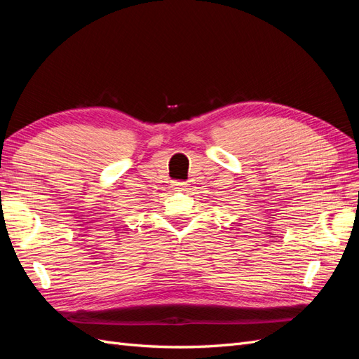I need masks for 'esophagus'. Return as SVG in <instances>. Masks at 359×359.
<instances>
[{
	"instance_id": "esophagus-1",
	"label": "esophagus",
	"mask_w": 359,
	"mask_h": 359,
	"mask_svg": "<svg viewBox=\"0 0 359 359\" xmlns=\"http://www.w3.org/2000/svg\"><path fill=\"white\" fill-rule=\"evenodd\" d=\"M172 187H173V190H175V191H182L184 189L187 187V184L186 182H173Z\"/></svg>"
}]
</instances>
